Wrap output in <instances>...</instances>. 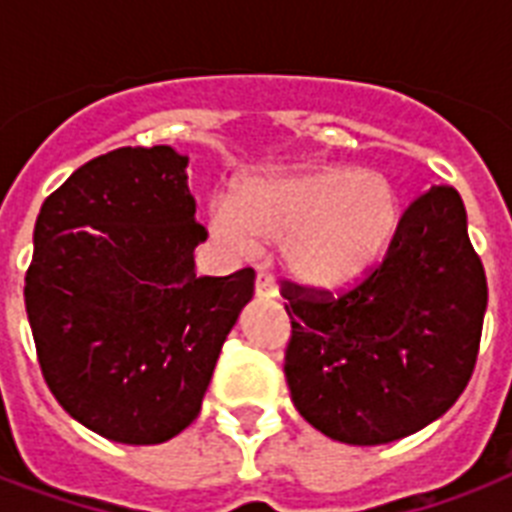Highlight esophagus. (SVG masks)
I'll return each instance as SVG.
<instances>
[{"instance_id": "1", "label": "esophagus", "mask_w": 512, "mask_h": 512, "mask_svg": "<svg viewBox=\"0 0 512 512\" xmlns=\"http://www.w3.org/2000/svg\"><path fill=\"white\" fill-rule=\"evenodd\" d=\"M255 292L257 297H265V300H276L279 297V287H276V279H273L271 273H257Z\"/></svg>"}]
</instances>
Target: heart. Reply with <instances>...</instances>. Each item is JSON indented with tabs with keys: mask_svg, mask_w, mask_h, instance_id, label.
Segmentation results:
<instances>
[{
	"mask_svg": "<svg viewBox=\"0 0 512 512\" xmlns=\"http://www.w3.org/2000/svg\"><path fill=\"white\" fill-rule=\"evenodd\" d=\"M401 225V191L385 172L345 164L263 170L244 177L212 228L233 247L279 244L287 271L308 287L356 284L380 263Z\"/></svg>",
	"mask_w": 512,
	"mask_h": 512,
	"instance_id": "1",
	"label": "heart"
}]
</instances>
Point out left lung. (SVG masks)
<instances>
[{"label": "left lung", "mask_w": 512, "mask_h": 512, "mask_svg": "<svg viewBox=\"0 0 512 512\" xmlns=\"http://www.w3.org/2000/svg\"><path fill=\"white\" fill-rule=\"evenodd\" d=\"M281 295L297 412L342 444L377 446L412 436L460 398L489 289L460 193L433 185L409 204L388 255L361 284L332 297L284 281Z\"/></svg>", "instance_id": "8db88e82"}]
</instances>
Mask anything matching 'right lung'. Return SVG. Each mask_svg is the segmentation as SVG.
Here are the masks:
<instances>
[{
    "instance_id": "obj_1",
    "label": "right lung",
    "mask_w": 512,
    "mask_h": 512,
    "mask_svg": "<svg viewBox=\"0 0 512 512\" xmlns=\"http://www.w3.org/2000/svg\"><path fill=\"white\" fill-rule=\"evenodd\" d=\"M188 156L116 148L44 199L26 313L52 396L116 444H164L191 425L255 271L196 276L207 239Z\"/></svg>"
}]
</instances>
